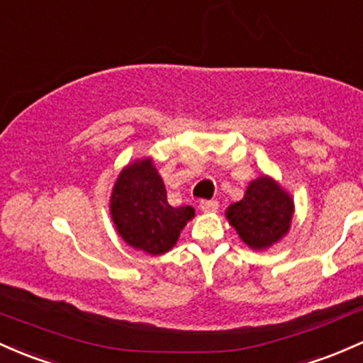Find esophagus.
<instances>
[{
	"mask_svg": "<svg viewBox=\"0 0 363 363\" xmlns=\"http://www.w3.org/2000/svg\"><path fill=\"white\" fill-rule=\"evenodd\" d=\"M218 201H202L201 202V209L202 213H216L218 211Z\"/></svg>",
	"mask_w": 363,
	"mask_h": 363,
	"instance_id": "1",
	"label": "esophagus"
}]
</instances>
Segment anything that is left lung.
I'll use <instances>...</instances> for the list:
<instances>
[{
	"mask_svg": "<svg viewBox=\"0 0 363 363\" xmlns=\"http://www.w3.org/2000/svg\"><path fill=\"white\" fill-rule=\"evenodd\" d=\"M294 201L272 177H259L245 189L244 197L225 211L240 240L255 251L272 247L289 232Z\"/></svg>",
	"mask_w": 363,
	"mask_h": 363,
	"instance_id": "1",
	"label": "left lung"
}]
</instances>
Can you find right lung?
Masks as SVG:
<instances>
[{
	"label": "right lung",
	"mask_w": 363,
	"mask_h": 363,
	"mask_svg": "<svg viewBox=\"0 0 363 363\" xmlns=\"http://www.w3.org/2000/svg\"><path fill=\"white\" fill-rule=\"evenodd\" d=\"M111 218L121 239L150 256L164 255L196 216L192 206L173 208L152 157L121 169L111 194Z\"/></svg>",
	"instance_id": "right-lung-1"
}]
</instances>
